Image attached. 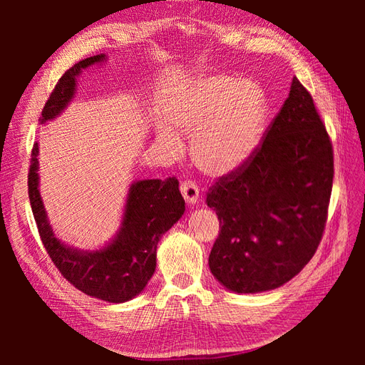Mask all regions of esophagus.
Here are the masks:
<instances>
[{"instance_id":"34e87169","label":"esophagus","mask_w":365,"mask_h":365,"mask_svg":"<svg viewBox=\"0 0 365 365\" xmlns=\"http://www.w3.org/2000/svg\"><path fill=\"white\" fill-rule=\"evenodd\" d=\"M181 193L184 196V200L187 204H196L197 200H200V189H197V185L193 181H184L181 182Z\"/></svg>"}]
</instances>
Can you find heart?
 <instances>
[{
	"mask_svg": "<svg viewBox=\"0 0 365 365\" xmlns=\"http://www.w3.org/2000/svg\"><path fill=\"white\" fill-rule=\"evenodd\" d=\"M160 145L178 152V134L192 135L190 153L202 173L222 178L240 169L263 134L264 96L257 83L228 74L196 77L165 103Z\"/></svg>",
	"mask_w": 365,
	"mask_h": 365,
	"instance_id": "obj_1",
	"label": "heart"
}]
</instances>
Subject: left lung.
<instances>
[{"mask_svg":"<svg viewBox=\"0 0 365 365\" xmlns=\"http://www.w3.org/2000/svg\"><path fill=\"white\" fill-rule=\"evenodd\" d=\"M332 181V143L312 96L294 77L262 146L207 193L220 227L208 257L215 279L256 294L295 277L322 240Z\"/></svg>","mask_w":365,"mask_h":365,"instance_id":"left-lung-1","label":"left lung"}]
</instances>
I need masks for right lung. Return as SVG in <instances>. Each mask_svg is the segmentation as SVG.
Listing matches in <instances>:
<instances>
[{
  "label": "right lung",
  "mask_w": 365,
  "mask_h": 365,
  "mask_svg": "<svg viewBox=\"0 0 365 365\" xmlns=\"http://www.w3.org/2000/svg\"><path fill=\"white\" fill-rule=\"evenodd\" d=\"M106 54L86 58L65 73L42 109L41 125L59 117L73 102L77 77ZM39 145L31 150L29 197L42 244L59 272L83 294L109 303L132 300L146 288L157 268V245L184 215L185 202L175 178L138 180L129 185L121 222L114 237L98 250H79L54 235L39 192Z\"/></svg>",
  "instance_id": "obj_1"
}]
</instances>
